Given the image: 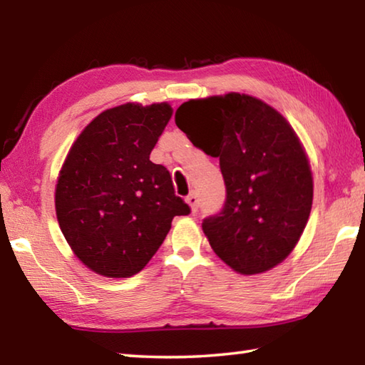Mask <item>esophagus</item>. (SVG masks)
Here are the masks:
<instances>
[{
  "instance_id": "obj_1",
  "label": "esophagus",
  "mask_w": 365,
  "mask_h": 365,
  "mask_svg": "<svg viewBox=\"0 0 365 365\" xmlns=\"http://www.w3.org/2000/svg\"><path fill=\"white\" fill-rule=\"evenodd\" d=\"M185 201H187L188 206L191 207V212L197 211V196H196V193H190L187 197H185Z\"/></svg>"
}]
</instances>
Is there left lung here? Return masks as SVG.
I'll return each mask as SVG.
<instances>
[{
  "label": "left lung",
  "instance_id": "left-lung-1",
  "mask_svg": "<svg viewBox=\"0 0 365 365\" xmlns=\"http://www.w3.org/2000/svg\"><path fill=\"white\" fill-rule=\"evenodd\" d=\"M175 123L219 158L227 200L202 222L215 255L243 275L274 269L299 242L312 207L311 165L293 127L267 103L240 93L183 103Z\"/></svg>",
  "mask_w": 365,
  "mask_h": 365
}]
</instances>
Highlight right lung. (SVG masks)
<instances>
[{
    "label": "right lung",
    "instance_id": "1",
    "mask_svg": "<svg viewBox=\"0 0 365 365\" xmlns=\"http://www.w3.org/2000/svg\"><path fill=\"white\" fill-rule=\"evenodd\" d=\"M169 103H127L86 125L59 170L54 206L80 261L109 279H128L156 255L175 215L190 214L169 170L150 160L170 120Z\"/></svg>",
    "mask_w": 365,
    "mask_h": 365
}]
</instances>
